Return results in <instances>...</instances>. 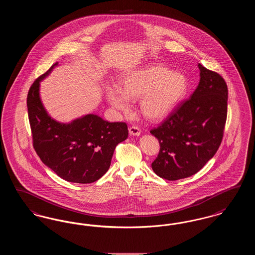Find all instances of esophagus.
<instances>
[{
    "label": "esophagus",
    "instance_id": "esophagus-1",
    "mask_svg": "<svg viewBox=\"0 0 255 255\" xmlns=\"http://www.w3.org/2000/svg\"><path fill=\"white\" fill-rule=\"evenodd\" d=\"M129 133L131 135H139L141 131L137 126H132L129 128Z\"/></svg>",
    "mask_w": 255,
    "mask_h": 255
}]
</instances>
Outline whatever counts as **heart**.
Here are the masks:
<instances>
[{"mask_svg": "<svg viewBox=\"0 0 255 255\" xmlns=\"http://www.w3.org/2000/svg\"><path fill=\"white\" fill-rule=\"evenodd\" d=\"M189 89L187 77L160 65H147L127 73L121 86H110L107 98L115 109L129 112L131 98L140 97L139 108L151 121H159L176 109Z\"/></svg>", "mask_w": 255, "mask_h": 255, "instance_id": "1", "label": "heart"}]
</instances>
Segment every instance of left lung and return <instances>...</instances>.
I'll return each mask as SVG.
<instances>
[{
	"label": "left lung",
	"mask_w": 255,
	"mask_h": 255,
	"mask_svg": "<svg viewBox=\"0 0 255 255\" xmlns=\"http://www.w3.org/2000/svg\"><path fill=\"white\" fill-rule=\"evenodd\" d=\"M200 82L150 133L158 138L159 153L152 162L158 177L177 181L196 174L218 150L228 114V86L219 73L198 64Z\"/></svg>",
	"instance_id": "left-lung-1"
}]
</instances>
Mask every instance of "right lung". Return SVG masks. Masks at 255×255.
Returning a JSON list of instances; mask_svg holds the SVG:
<instances>
[{
	"instance_id": "1",
	"label": "right lung",
	"mask_w": 255,
	"mask_h": 255,
	"mask_svg": "<svg viewBox=\"0 0 255 255\" xmlns=\"http://www.w3.org/2000/svg\"><path fill=\"white\" fill-rule=\"evenodd\" d=\"M39 76L26 98L33 147L41 160L68 182L91 183L99 180L111 165L117 145L128 137L124 122H108L88 114L70 123L53 120L40 97V82L53 68Z\"/></svg>"
}]
</instances>
